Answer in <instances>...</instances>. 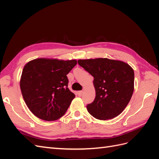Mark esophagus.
Listing matches in <instances>:
<instances>
[{
  "instance_id": "1",
  "label": "esophagus",
  "mask_w": 159,
  "mask_h": 159,
  "mask_svg": "<svg viewBox=\"0 0 159 159\" xmlns=\"http://www.w3.org/2000/svg\"><path fill=\"white\" fill-rule=\"evenodd\" d=\"M78 93L79 96H81V95H82V94H83V91H79Z\"/></svg>"
}]
</instances>
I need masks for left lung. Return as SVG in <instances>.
I'll return each mask as SVG.
<instances>
[{
	"mask_svg": "<svg viewBox=\"0 0 159 159\" xmlns=\"http://www.w3.org/2000/svg\"><path fill=\"white\" fill-rule=\"evenodd\" d=\"M92 75L95 98L87 105L91 115L99 120L117 117L125 109L134 91V71L125 62L108 58L79 60Z\"/></svg>",
	"mask_w": 159,
	"mask_h": 159,
	"instance_id": "1",
	"label": "left lung"
}]
</instances>
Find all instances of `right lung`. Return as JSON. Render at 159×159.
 <instances>
[{
  "instance_id": "1",
  "label": "right lung",
  "mask_w": 159,
  "mask_h": 159,
  "mask_svg": "<svg viewBox=\"0 0 159 159\" xmlns=\"http://www.w3.org/2000/svg\"><path fill=\"white\" fill-rule=\"evenodd\" d=\"M77 64L76 60L36 58L24 66L20 87L30 111L47 121L61 117L75 95L68 88L67 74Z\"/></svg>"
}]
</instances>
